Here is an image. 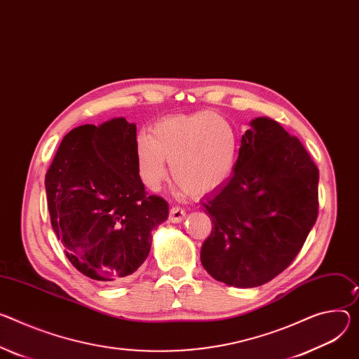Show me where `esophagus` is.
<instances>
[{"label":"esophagus","mask_w":359,"mask_h":359,"mask_svg":"<svg viewBox=\"0 0 359 359\" xmlns=\"http://www.w3.org/2000/svg\"><path fill=\"white\" fill-rule=\"evenodd\" d=\"M184 217H186V212H184L183 209H180V208H177V206H175V208L170 209L169 220H170L172 223H180Z\"/></svg>","instance_id":"1"}]
</instances>
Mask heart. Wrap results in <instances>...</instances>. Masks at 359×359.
Returning <instances> with one entry per match:
<instances>
[{
    "label": "heart",
    "instance_id": "b5f03b06",
    "mask_svg": "<svg viewBox=\"0 0 359 359\" xmlns=\"http://www.w3.org/2000/svg\"><path fill=\"white\" fill-rule=\"evenodd\" d=\"M235 126L213 111L177 114L156 123L151 136L136 142V163L143 183L157 190L172 175L189 193L205 196L231 180L239 158Z\"/></svg>",
    "mask_w": 359,
    "mask_h": 359
}]
</instances>
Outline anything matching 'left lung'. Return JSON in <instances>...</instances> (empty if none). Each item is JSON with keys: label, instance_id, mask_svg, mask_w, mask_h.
Returning <instances> with one entry per match:
<instances>
[{"label": "left lung", "instance_id": "8db88e82", "mask_svg": "<svg viewBox=\"0 0 359 359\" xmlns=\"http://www.w3.org/2000/svg\"><path fill=\"white\" fill-rule=\"evenodd\" d=\"M319 172L302 143L269 117L241 139L233 176L203 203L212 233L201 260L216 280L260 286L285 271L318 216Z\"/></svg>", "mask_w": 359, "mask_h": 359}]
</instances>
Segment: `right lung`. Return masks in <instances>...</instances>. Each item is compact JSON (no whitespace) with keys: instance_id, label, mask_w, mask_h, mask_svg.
I'll list each match as a JSON object with an SVG mask.
<instances>
[{"instance_id":"1","label":"right lung","mask_w":359,"mask_h":359,"mask_svg":"<svg viewBox=\"0 0 359 359\" xmlns=\"http://www.w3.org/2000/svg\"><path fill=\"white\" fill-rule=\"evenodd\" d=\"M136 124L116 117L84 124L62 139L46 175L53 231L73 266L118 283L149 256L151 231L169 205L147 196L136 163Z\"/></svg>"}]
</instances>
